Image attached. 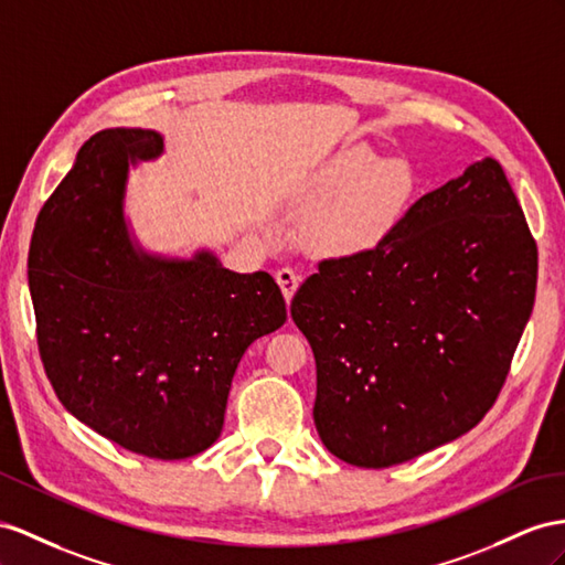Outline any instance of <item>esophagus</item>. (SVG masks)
<instances>
[{"label":"esophagus","instance_id":"1","mask_svg":"<svg viewBox=\"0 0 565 565\" xmlns=\"http://www.w3.org/2000/svg\"><path fill=\"white\" fill-rule=\"evenodd\" d=\"M277 284L281 286V294H284V298H286V302H291L294 294L298 291V286H300V277H298V274H296L294 269L281 267V269L277 271Z\"/></svg>","mask_w":565,"mask_h":565}]
</instances>
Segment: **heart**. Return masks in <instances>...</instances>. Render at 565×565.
I'll return each mask as SVG.
<instances>
[{
  "label": "heart",
  "instance_id": "obj_1",
  "mask_svg": "<svg viewBox=\"0 0 565 565\" xmlns=\"http://www.w3.org/2000/svg\"><path fill=\"white\" fill-rule=\"evenodd\" d=\"M417 173L406 159H384L367 145L329 157L310 183L317 207L306 243L317 257H363L394 238L417 198Z\"/></svg>",
  "mask_w": 565,
  "mask_h": 565
}]
</instances>
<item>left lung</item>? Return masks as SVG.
<instances>
[{
  "label": "left lung",
  "instance_id": "left-lung-1",
  "mask_svg": "<svg viewBox=\"0 0 565 565\" xmlns=\"http://www.w3.org/2000/svg\"><path fill=\"white\" fill-rule=\"evenodd\" d=\"M537 291V245L497 159L423 195L380 250L324 259L291 302L317 365L315 427L388 468L494 406Z\"/></svg>",
  "mask_w": 565,
  "mask_h": 565
}]
</instances>
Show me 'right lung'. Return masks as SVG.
Segmentation results:
<instances>
[{
    "label": "right lung",
    "instance_id": "1",
    "mask_svg": "<svg viewBox=\"0 0 565 565\" xmlns=\"http://www.w3.org/2000/svg\"><path fill=\"white\" fill-rule=\"evenodd\" d=\"M164 154L148 128L95 134L40 210L28 257L38 345L64 408L128 451L177 460L220 439L248 345L286 322L267 271L212 250L148 253L126 220L128 169Z\"/></svg>",
    "mask_w": 565,
    "mask_h": 565
}]
</instances>
